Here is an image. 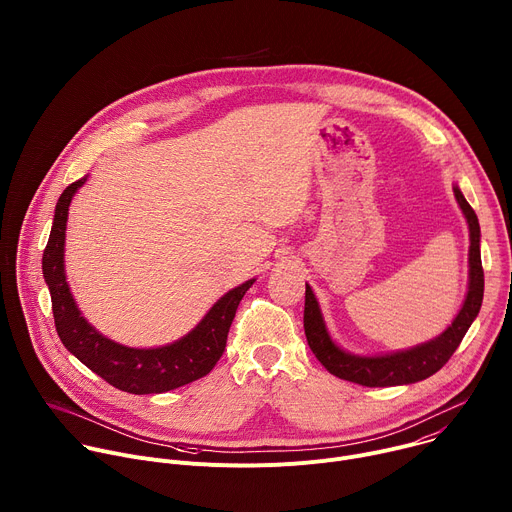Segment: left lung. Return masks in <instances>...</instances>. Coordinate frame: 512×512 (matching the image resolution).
Instances as JSON below:
<instances>
[{"mask_svg":"<svg viewBox=\"0 0 512 512\" xmlns=\"http://www.w3.org/2000/svg\"><path fill=\"white\" fill-rule=\"evenodd\" d=\"M454 196L464 212L470 231L468 249V291L464 304L452 324L440 334L423 344L411 346L407 350L387 352V354H352L340 348L324 322L320 304L312 287L306 283V308H304V330L308 344L316 358L324 364V369L338 379L362 385V387H395L411 385L423 381L440 371L450 356L460 346L468 328L476 320L482 296H484V271L480 259V225L478 216L464 198L458 184H454Z\"/></svg>","mask_w":512,"mask_h":512,"instance_id":"8db88e82","label":"left lung"}]
</instances>
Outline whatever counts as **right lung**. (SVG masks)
<instances>
[{
  "instance_id": "add662e5",
  "label": "right lung",
  "mask_w": 512,
  "mask_h": 512,
  "mask_svg": "<svg viewBox=\"0 0 512 512\" xmlns=\"http://www.w3.org/2000/svg\"><path fill=\"white\" fill-rule=\"evenodd\" d=\"M85 182L87 176L72 182L60 194L42 257V273L50 289L54 324L62 344L109 385L133 395L166 393L206 377L223 356L239 302L255 279L229 289L188 334L166 346L133 348L103 336L81 314L64 271L68 206Z\"/></svg>"
}]
</instances>
